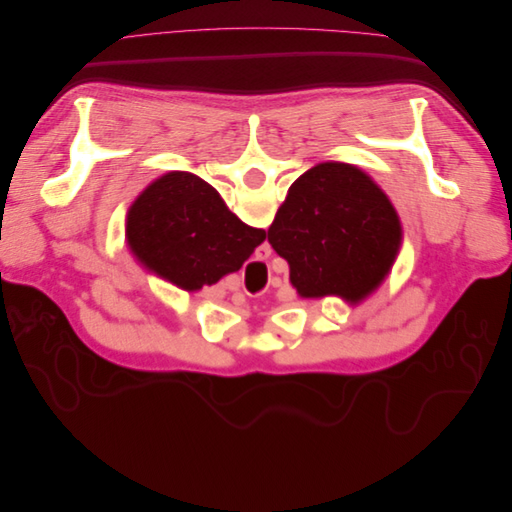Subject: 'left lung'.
<instances>
[{
  "mask_svg": "<svg viewBox=\"0 0 512 512\" xmlns=\"http://www.w3.org/2000/svg\"><path fill=\"white\" fill-rule=\"evenodd\" d=\"M305 299L369 297L389 275L401 245L395 207L361 168L324 162L290 185L267 232Z\"/></svg>",
  "mask_w": 512,
  "mask_h": 512,
  "instance_id": "8db88e82",
  "label": "left lung"
}]
</instances>
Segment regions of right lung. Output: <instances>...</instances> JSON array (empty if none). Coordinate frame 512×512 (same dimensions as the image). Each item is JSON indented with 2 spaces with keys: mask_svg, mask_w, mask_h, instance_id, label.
Returning <instances> with one entry per match:
<instances>
[{
  "mask_svg": "<svg viewBox=\"0 0 512 512\" xmlns=\"http://www.w3.org/2000/svg\"><path fill=\"white\" fill-rule=\"evenodd\" d=\"M126 237L145 269L194 292L239 271L265 230L243 224L207 181L173 170L134 200Z\"/></svg>",
  "mask_w": 512,
  "mask_h": 512,
  "instance_id": "right-lung-1",
  "label": "right lung"
}]
</instances>
